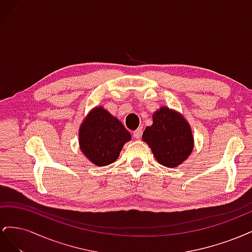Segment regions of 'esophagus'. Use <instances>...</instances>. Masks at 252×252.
<instances>
[{
    "label": "esophagus",
    "instance_id": "1",
    "mask_svg": "<svg viewBox=\"0 0 252 252\" xmlns=\"http://www.w3.org/2000/svg\"><path fill=\"white\" fill-rule=\"evenodd\" d=\"M142 133H143V129L142 128H138L136 130L133 131V136L135 139H140L142 136Z\"/></svg>",
    "mask_w": 252,
    "mask_h": 252
}]
</instances>
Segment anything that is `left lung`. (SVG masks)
I'll return each mask as SVG.
<instances>
[{
  "mask_svg": "<svg viewBox=\"0 0 252 252\" xmlns=\"http://www.w3.org/2000/svg\"><path fill=\"white\" fill-rule=\"evenodd\" d=\"M142 140L148 144L157 161L168 168L185 162L194 146L192 130L187 120L166 106L152 114V125L145 128Z\"/></svg>",
  "mask_w": 252,
  "mask_h": 252,
  "instance_id": "obj_1",
  "label": "left lung"
}]
</instances>
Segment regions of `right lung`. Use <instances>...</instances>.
<instances>
[{"mask_svg": "<svg viewBox=\"0 0 252 252\" xmlns=\"http://www.w3.org/2000/svg\"><path fill=\"white\" fill-rule=\"evenodd\" d=\"M130 140V132L103 106L91 109L79 129L81 151L96 166L116 162L125 143Z\"/></svg>", "mask_w": 252, "mask_h": 252, "instance_id": "add662e5", "label": "right lung"}]
</instances>
